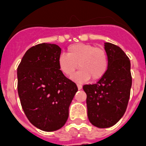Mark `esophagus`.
<instances>
[{
  "instance_id": "34e87169",
  "label": "esophagus",
  "mask_w": 146,
  "mask_h": 146,
  "mask_svg": "<svg viewBox=\"0 0 146 146\" xmlns=\"http://www.w3.org/2000/svg\"><path fill=\"white\" fill-rule=\"evenodd\" d=\"M77 87H78V89H82V86L81 84H80V83H78V84H77Z\"/></svg>"
}]
</instances>
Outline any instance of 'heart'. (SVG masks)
Returning <instances> with one entry per match:
<instances>
[{
    "mask_svg": "<svg viewBox=\"0 0 146 146\" xmlns=\"http://www.w3.org/2000/svg\"><path fill=\"white\" fill-rule=\"evenodd\" d=\"M58 66L64 75L70 77L78 66L81 70L75 76L78 82L97 80L103 77L108 66V56L104 49L85 43H76L67 48V54H61L58 57ZM79 65H78V64Z\"/></svg>",
    "mask_w": 146,
    "mask_h": 146,
    "instance_id": "obj_1",
    "label": "heart"
}]
</instances>
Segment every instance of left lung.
Listing matches in <instances>:
<instances>
[{
    "label": "left lung",
    "instance_id": "1",
    "mask_svg": "<svg viewBox=\"0 0 146 146\" xmlns=\"http://www.w3.org/2000/svg\"><path fill=\"white\" fill-rule=\"evenodd\" d=\"M108 66L103 77L95 84L84 85L88 117L92 124L107 128L116 124L124 114L130 96V60L115 44L105 42Z\"/></svg>",
    "mask_w": 146,
    "mask_h": 146
}]
</instances>
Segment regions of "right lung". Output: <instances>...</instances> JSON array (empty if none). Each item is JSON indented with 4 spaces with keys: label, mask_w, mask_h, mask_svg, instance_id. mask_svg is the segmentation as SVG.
Listing matches in <instances>:
<instances>
[{
    "label": "right lung",
    "mask_w": 146,
    "mask_h": 146,
    "mask_svg": "<svg viewBox=\"0 0 146 146\" xmlns=\"http://www.w3.org/2000/svg\"><path fill=\"white\" fill-rule=\"evenodd\" d=\"M61 49L42 43L29 49L17 68V89L29 122L43 131L60 129L69 116V106L77 86L58 66Z\"/></svg>",
    "instance_id": "1"
}]
</instances>
